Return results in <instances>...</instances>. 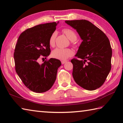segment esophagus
Here are the masks:
<instances>
[{
  "label": "esophagus",
  "mask_w": 123,
  "mask_h": 123,
  "mask_svg": "<svg viewBox=\"0 0 123 123\" xmlns=\"http://www.w3.org/2000/svg\"><path fill=\"white\" fill-rule=\"evenodd\" d=\"M67 62V61H66V60H62V61H61V63L62 64H64Z\"/></svg>",
  "instance_id": "1"
}]
</instances>
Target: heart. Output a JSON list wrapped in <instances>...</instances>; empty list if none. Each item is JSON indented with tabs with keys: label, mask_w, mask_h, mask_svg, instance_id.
<instances>
[{
	"label": "heart",
	"mask_w": 123,
	"mask_h": 123,
	"mask_svg": "<svg viewBox=\"0 0 123 123\" xmlns=\"http://www.w3.org/2000/svg\"><path fill=\"white\" fill-rule=\"evenodd\" d=\"M63 32L68 38L71 41H74L77 39V35L74 30L70 28H64L62 30ZM57 33L56 32H54L49 39V44L52 47H54L55 44V39L56 37ZM74 54L73 51L69 48H57L53 51L52 55L53 57L55 59L65 60H67L69 57L73 56Z\"/></svg>",
	"instance_id": "obj_1"
}]
</instances>
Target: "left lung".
I'll return each mask as SVG.
<instances>
[{
  "label": "left lung",
  "instance_id": "1",
  "mask_svg": "<svg viewBox=\"0 0 123 123\" xmlns=\"http://www.w3.org/2000/svg\"><path fill=\"white\" fill-rule=\"evenodd\" d=\"M83 40L75 56L73 76L79 86L94 90L104 84L111 68L112 48L105 33L86 20H66Z\"/></svg>",
  "mask_w": 123,
  "mask_h": 123
}]
</instances>
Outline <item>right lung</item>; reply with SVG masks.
<instances>
[{
  "mask_svg": "<svg viewBox=\"0 0 123 123\" xmlns=\"http://www.w3.org/2000/svg\"><path fill=\"white\" fill-rule=\"evenodd\" d=\"M56 22L40 24L27 29L18 40L14 52L15 69L27 88L42 93L52 88L56 79L59 60L51 58L39 63V59L48 57L50 49L49 39L56 30Z\"/></svg>",
  "mask_w": 123,
  "mask_h": 123,
  "instance_id": "obj_1",
  "label": "right lung"
}]
</instances>
